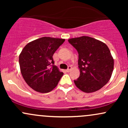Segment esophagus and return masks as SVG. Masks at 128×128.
<instances>
[{
  "label": "esophagus",
  "mask_w": 128,
  "mask_h": 128,
  "mask_svg": "<svg viewBox=\"0 0 128 128\" xmlns=\"http://www.w3.org/2000/svg\"><path fill=\"white\" fill-rule=\"evenodd\" d=\"M72 70V67L71 66H68V68L66 70V71H67V72H70V70Z\"/></svg>",
  "instance_id": "obj_1"
}]
</instances>
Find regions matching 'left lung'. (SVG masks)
I'll return each instance as SVG.
<instances>
[{
	"instance_id": "8db88e82",
	"label": "left lung",
	"mask_w": 128,
	"mask_h": 128,
	"mask_svg": "<svg viewBox=\"0 0 128 128\" xmlns=\"http://www.w3.org/2000/svg\"><path fill=\"white\" fill-rule=\"evenodd\" d=\"M68 42L79 54L80 76L76 86L85 92L99 90L110 80L114 68V59L104 42L88 36L73 38Z\"/></svg>"
}]
</instances>
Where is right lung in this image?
I'll list each match as a JSON object with an SVG mask.
<instances>
[{
    "label": "right lung",
    "mask_w": 128,
    "mask_h": 128,
    "mask_svg": "<svg viewBox=\"0 0 128 128\" xmlns=\"http://www.w3.org/2000/svg\"><path fill=\"white\" fill-rule=\"evenodd\" d=\"M65 39L44 37L29 42L19 55L20 72L31 88L46 93L54 90L63 75L54 65L53 55Z\"/></svg>",
    "instance_id": "right-lung-1"
}]
</instances>
